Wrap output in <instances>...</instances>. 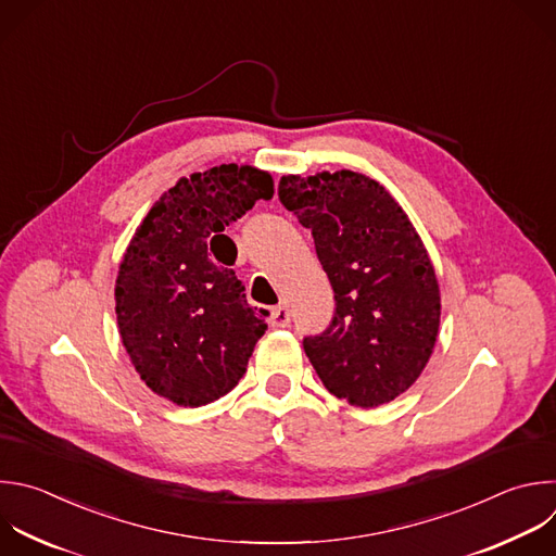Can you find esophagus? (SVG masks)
Masks as SVG:
<instances>
[{"label": "esophagus", "instance_id": "esophagus-1", "mask_svg": "<svg viewBox=\"0 0 556 556\" xmlns=\"http://www.w3.org/2000/svg\"><path fill=\"white\" fill-rule=\"evenodd\" d=\"M270 325L273 327H288L290 325V312L286 305H277L270 309Z\"/></svg>", "mask_w": 556, "mask_h": 556}]
</instances>
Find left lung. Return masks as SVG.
I'll return each instance as SVG.
<instances>
[{
  "mask_svg": "<svg viewBox=\"0 0 556 556\" xmlns=\"http://www.w3.org/2000/svg\"><path fill=\"white\" fill-rule=\"evenodd\" d=\"M279 199L312 231L336 299L331 325L303 340L314 371L349 406L393 402L439 338L441 290L421 236L384 185L359 172L281 176Z\"/></svg>",
  "mask_w": 556,
  "mask_h": 556,
  "instance_id": "1",
  "label": "left lung"
}]
</instances>
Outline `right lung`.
<instances>
[{
	"instance_id": "1",
	"label": "right lung",
	"mask_w": 556,
	"mask_h": 556,
	"mask_svg": "<svg viewBox=\"0 0 556 556\" xmlns=\"http://www.w3.org/2000/svg\"><path fill=\"white\" fill-rule=\"evenodd\" d=\"M273 194L266 169L210 167L180 176L135 229L115 279V314L135 371L159 397L207 406L247 374L266 320L212 253L218 238L229 240L225 227Z\"/></svg>"
}]
</instances>
